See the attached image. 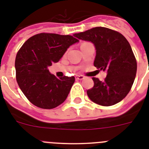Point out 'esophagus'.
<instances>
[{"instance_id":"34e87169","label":"esophagus","mask_w":149,"mask_h":149,"mask_svg":"<svg viewBox=\"0 0 149 149\" xmlns=\"http://www.w3.org/2000/svg\"><path fill=\"white\" fill-rule=\"evenodd\" d=\"M75 78H76V80H80V81H81V80H83V79L84 78V75H76Z\"/></svg>"}]
</instances>
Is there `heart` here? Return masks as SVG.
I'll return each mask as SVG.
<instances>
[{
  "label": "heart",
  "mask_w": 149,
  "mask_h": 149,
  "mask_svg": "<svg viewBox=\"0 0 149 149\" xmlns=\"http://www.w3.org/2000/svg\"><path fill=\"white\" fill-rule=\"evenodd\" d=\"M83 44H84V43H83Z\"/></svg>",
  "instance_id": "heart-1"
}]
</instances>
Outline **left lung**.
I'll use <instances>...</instances> for the list:
<instances>
[{"label": "left lung", "instance_id": "1", "mask_svg": "<svg viewBox=\"0 0 149 149\" xmlns=\"http://www.w3.org/2000/svg\"><path fill=\"white\" fill-rule=\"evenodd\" d=\"M74 36L95 45L94 65L107 72L103 81L93 77L94 86L86 92L89 98L101 106L119 103L131 90L137 68L135 56L126 38L116 30L103 27H93Z\"/></svg>", "mask_w": 149, "mask_h": 149}]
</instances>
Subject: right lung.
<instances>
[{
  "label": "right lung",
  "mask_w": 149,
  "mask_h": 149,
  "mask_svg": "<svg viewBox=\"0 0 149 149\" xmlns=\"http://www.w3.org/2000/svg\"><path fill=\"white\" fill-rule=\"evenodd\" d=\"M78 39L70 35L41 33L27 39L18 50L15 62L16 81L29 101L42 109H53L66 99L75 78H57L48 66L57 63L67 48Z\"/></svg>",
  "instance_id": "add662e5"
}]
</instances>
